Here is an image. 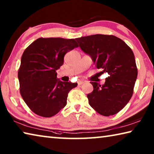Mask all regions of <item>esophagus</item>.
<instances>
[{
	"label": "esophagus",
	"instance_id": "obj_1",
	"mask_svg": "<svg viewBox=\"0 0 154 154\" xmlns=\"http://www.w3.org/2000/svg\"><path fill=\"white\" fill-rule=\"evenodd\" d=\"M77 83L79 85H82L83 83H84V82H83V81H79V82H77Z\"/></svg>",
	"mask_w": 154,
	"mask_h": 154
}]
</instances>
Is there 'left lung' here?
Wrapping results in <instances>:
<instances>
[{"label":"left lung","instance_id":"1","mask_svg":"<svg viewBox=\"0 0 154 154\" xmlns=\"http://www.w3.org/2000/svg\"><path fill=\"white\" fill-rule=\"evenodd\" d=\"M80 48L92 58L100 73H108L105 83L90 82L94 90L87 97L99 114L113 116L131 98L137 77V68L131 48L113 35H94L76 38Z\"/></svg>","mask_w":154,"mask_h":154}]
</instances>
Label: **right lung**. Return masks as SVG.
Returning a JSON list of instances; mask_svg holds the SVG:
<instances>
[{
	"mask_svg": "<svg viewBox=\"0 0 154 154\" xmlns=\"http://www.w3.org/2000/svg\"><path fill=\"white\" fill-rule=\"evenodd\" d=\"M78 45L74 38H39L25 49L18 71L21 96L30 110L50 118L66 105L68 94L77 83L57 79L64 57Z\"/></svg>",
	"mask_w": 154,
	"mask_h": 154,
	"instance_id": "obj_1",
	"label": "right lung"
}]
</instances>
